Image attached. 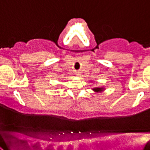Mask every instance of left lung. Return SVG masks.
I'll list each match as a JSON object with an SVG mask.
<instances>
[{
    "label": "left lung",
    "mask_w": 150,
    "mask_h": 150,
    "mask_svg": "<svg viewBox=\"0 0 150 150\" xmlns=\"http://www.w3.org/2000/svg\"><path fill=\"white\" fill-rule=\"evenodd\" d=\"M103 88H96V89H93V90L96 91H103Z\"/></svg>",
    "instance_id": "8db88e82"
}]
</instances>
